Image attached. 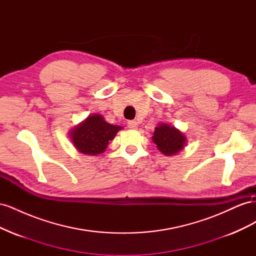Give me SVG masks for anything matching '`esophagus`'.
<instances>
[{
	"mask_svg": "<svg viewBox=\"0 0 256 256\" xmlns=\"http://www.w3.org/2000/svg\"><path fill=\"white\" fill-rule=\"evenodd\" d=\"M128 127L130 129H136L138 128V122H136V120H129L128 122Z\"/></svg>",
	"mask_w": 256,
	"mask_h": 256,
	"instance_id": "1",
	"label": "esophagus"
}]
</instances>
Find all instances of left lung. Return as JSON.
Masks as SVG:
<instances>
[{
  "instance_id": "left-lung-1",
  "label": "left lung",
  "mask_w": 256,
  "mask_h": 256,
  "mask_svg": "<svg viewBox=\"0 0 256 256\" xmlns=\"http://www.w3.org/2000/svg\"><path fill=\"white\" fill-rule=\"evenodd\" d=\"M152 140L164 156H173L184 150L187 138L180 129L170 126L168 124L160 122L154 128Z\"/></svg>"
}]
</instances>
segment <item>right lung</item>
I'll use <instances>...</instances> for the list:
<instances>
[{
	"label": "right lung",
	"mask_w": 256,
	"mask_h": 256,
	"mask_svg": "<svg viewBox=\"0 0 256 256\" xmlns=\"http://www.w3.org/2000/svg\"><path fill=\"white\" fill-rule=\"evenodd\" d=\"M122 126L111 125L102 115L90 114L86 118L69 130V138L76 150L88 156L104 152L108 144L118 134Z\"/></svg>",
	"instance_id": "right-lung-1"
}]
</instances>
